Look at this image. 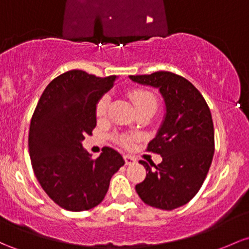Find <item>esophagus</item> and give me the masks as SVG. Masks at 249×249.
<instances>
[{"label":"esophagus","mask_w":249,"mask_h":249,"mask_svg":"<svg viewBox=\"0 0 249 249\" xmlns=\"http://www.w3.org/2000/svg\"><path fill=\"white\" fill-rule=\"evenodd\" d=\"M124 160H125V164H126V165L135 164V163H136V158L131 157V156H127V155L124 156Z\"/></svg>","instance_id":"1"}]
</instances>
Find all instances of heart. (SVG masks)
Returning a JSON list of instances; mask_svg holds the SVG:
<instances>
[{
	"mask_svg": "<svg viewBox=\"0 0 249 249\" xmlns=\"http://www.w3.org/2000/svg\"><path fill=\"white\" fill-rule=\"evenodd\" d=\"M129 97L137 112L144 110V108H151V110L155 111L157 108V98L149 89H133L129 92ZM108 103H110V97L107 94H104L98 99L97 104H95V114H97V117L105 116L106 112H107ZM135 139L136 136L130 135V133H122V135H118L116 137L117 143L124 147H130L135 142Z\"/></svg>",
	"mask_w": 249,
	"mask_h": 249,
	"instance_id": "b5f03b06",
	"label": "heart"
}]
</instances>
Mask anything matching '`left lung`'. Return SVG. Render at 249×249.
Masks as SVG:
<instances>
[{"label":"left lung","instance_id":"1","mask_svg":"<svg viewBox=\"0 0 249 249\" xmlns=\"http://www.w3.org/2000/svg\"><path fill=\"white\" fill-rule=\"evenodd\" d=\"M130 79L158 87L166 106L164 122L146 147L163 160L158 165L141 160L147 174L136 191L149 206L176 209L198 193L212 164L215 139L209 106L190 81L175 73L158 71Z\"/></svg>","mask_w":249,"mask_h":249}]
</instances>
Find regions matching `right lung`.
I'll list each match as a JSON object with an SVG mask.
<instances>
[{"label":"right lung","mask_w":249,"mask_h":249,"mask_svg":"<svg viewBox=\"0 0 249 249\" xmlns=\"http://www.w3.org/2000/svg\"><path fill=\"white\" fill-rule=\"evenodd\" d=\"M114 79L81 70L62 73L48 84L33 113L28 137L33 170L49 197L70 212L98 206L111 177L125 163L111 147H103L93 160L81 145L97 125L95 104Z\"/></svg>","instance_id":"obj_1"}]
</instances>
